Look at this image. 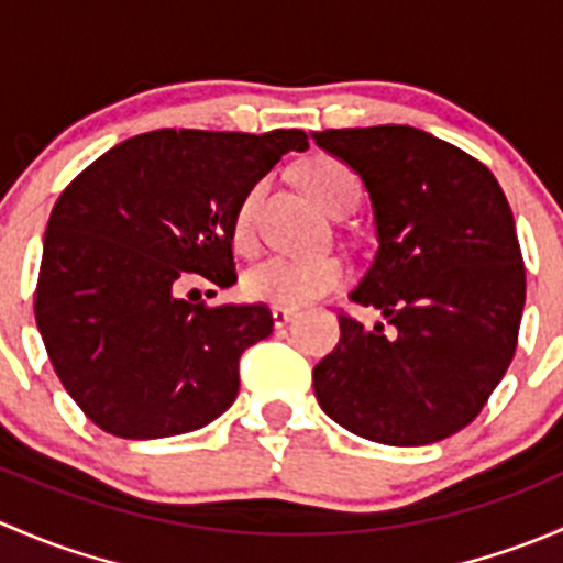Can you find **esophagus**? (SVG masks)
<instances>
[{"mask_svg": "<svg viewBox=\"0 0 563 563\" xmlns=\"http://www.w3.org/2000/svg\"><path fill=\"white\" fill-rule=\"evenodd\" d=\"M294 316H297V310H291V308H272V323H275L277 329L286 327Z\"/></svg>", "mask_w": 563, "mask_h": 563, "instance_id": "34e87169", "label": "esophagus"}]
</instances>
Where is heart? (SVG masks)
Masks as SVG:
<instances>
[{
	"label": "heart",
	"instance_id": "1",
	"mask_svg": "<svg viewBox=\"0 0 563 563\" xmlns=\"http://www.w3.org/2000/svg\"><path fill=\"white\" fill-rule=\"evenodd\" d=\"M305 190L313 196V201L323 212L343 214L351 212L360 201V179L345 163L334 157H313L299 168ZM264 185H253L245 192L234 214V240L236 245H250L255 231V207ZM345 266L334 255H321V258H297V255H269L258 261L245 272L242 288L255 302L275 305V308H302L323 294L343 286Z\"/></svg>",
	"mask_w": 563,
	"mask_h": 563
}]
</instances>
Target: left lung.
Segmentation results:
<instances>
[{
	"label": "left lung",
	"mask_w": 563,
	"mask_h": 563,
	"mask_svg": "<svg viewBox=\"0 0 563 563\" xmlns=\"http://www.w3.org/2000/svg\"><path fill=\"white\" fill-rule=\"evenodd\" d=\"M360 174L378 250L356 305L391 323L340 316V343L313 367L318 406L362 439L424 446L474 422L507 373L526 305L515 218L496 176L457 146L408 128L313 133Z\"/></svg>",
	"instance_id": "obj_1"
}]
</instances>
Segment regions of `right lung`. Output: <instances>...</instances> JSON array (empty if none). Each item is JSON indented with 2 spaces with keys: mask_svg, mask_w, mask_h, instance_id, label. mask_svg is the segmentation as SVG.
Returning <instances> with one entry per match:
<instances>
[{
  "mask_svg": "<svg viewBox=\"0 0 563 563\" xmlns=\"http://www.w3.org/2000/svg\"><path fill=\"white\" fill-rule=\"evenodd\" d=\"M302 130H155L84 168L48 218L35 318L62 387L119 439H168L218 419L240 356L272 334L264 305L209 308L187 277L236 283L234 214Z\"/></svg>",
  "mask_w": 563,
  "mask_h": 563,
  "instance_id": "add662e5",
  "label": "right lung"
}]
</instances>
